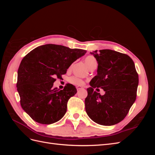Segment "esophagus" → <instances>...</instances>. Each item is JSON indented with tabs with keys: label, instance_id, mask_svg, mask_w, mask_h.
Returning a JSON list of instances; mask_svg holds the SVG:
<instances>
[{
	"label": "esophagus",
	"instance_id": "esophagus-1",
	"mask_svg": "<svg viewBox=\"0 0 155 155\" xmlns=\"http://www.w3.org/2000/svg\"><path fill=\"white\" fill-rule=\"evenodd\" d=\"M83 87H81V86H77L76 87V88H77V90L78 91V90H80V89H81V88H83Z\"/></svg>",
	"mask_w": 155,
	"mask_h": 155
}]
</instances>
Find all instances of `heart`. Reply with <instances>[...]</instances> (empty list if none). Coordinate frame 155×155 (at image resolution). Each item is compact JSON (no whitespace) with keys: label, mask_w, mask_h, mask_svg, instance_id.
I'll use <instances>...</instances> for the list:
<instances>
[{"label":"heart","mask_w":155,"mask_h":155,"mask_svg":"<svg viewBox=\"0 0 155 155\" xmlns=\"http://www.w3.org/2000/svg\"><path fill=\"white\" fill-rule=\"evenodd\" d=\"M85 62L88 66V67L89 68V69H91L93 66L97 65V61L96 58L92 55L87 56V57L85 58ZM70 81L76 85H82L84 83L83 79L78 78H76V77H72L70 78Z\"/></svg>","instance_id":"b5f03b06"}]
</instances>
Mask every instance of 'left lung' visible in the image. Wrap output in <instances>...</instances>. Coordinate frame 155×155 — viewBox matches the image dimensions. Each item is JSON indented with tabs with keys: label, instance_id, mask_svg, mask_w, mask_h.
<instances>
[{
	"label": "left lung",
	"instance_id": "left-lung-1",
	"mask_svg": "<svg viewBox=\"0 0 155 155\" xmlns=\"http://www.w3.org/2000/svg\"><path fill=\"white\" fill-rule=\"evenodd\" d=\"M91 54L97 61V74L87 88L85 110L96 124L113 125L125 118L136 100L138 74L127 54L107 49ZM97 87L104 89V95L93 91Z\"/></svg>",
	"mask_w": 155,
	"mask_h": 155
}]
</instances>
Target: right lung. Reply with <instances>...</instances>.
Masks as SVG:
<instances>
[{"mask_svg": "<svg viewBox=\"0 0 155 155\" xmlns=\"http://www.w3.org/2000/svg\"><path fill=\"white\" fill-rule=\"evenodd\" d=\"M86 50L48 44L35 48L22 59L18 69L17 88L21 105L36 122L51 124L61 119L76 88L68 83L63 90L54 88L68 67Z\"/></svg>", "mask_w": 155, "mask_h": 155, "instance_id": "1", "label": "right lung"}]
</instances>
